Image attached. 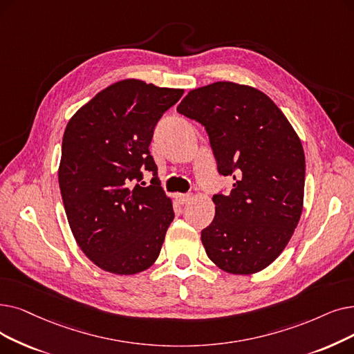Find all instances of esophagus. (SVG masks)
I'll return each mask as SVG.
<instances>
[{"label": "esophagus", "instance_id": "34e87169", "mask_svg": "<svg viewBox=\"0 0 354 354\" xmlns=\"http://www.w3.org/2000/svg\"><path fill=\"white\" fill-rule=\"evenodd\" d=\"M191 198H192L191 194H176V201L179 204H187Z\"/></svg>", "mask_w": 354, "mask_h": 354}]
</instances>
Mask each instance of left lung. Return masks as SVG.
Listing matches in <instances>:
<instances>
[{
	"label": "left lung",
	"mask_w": 354,
	"mask_h": 354,
	"mask_svg": "<svg viewBox=\"0 0 354 354\" xmlns=\"http://www.w3.org/2000/svg\"><path fill=\"white\" fill-rule=\"evenodd\" d=\"M176 110L205 127L218 172L234 180L228 195L212 196L214 220L201 232L207 256L233 274L263 270L301 218L305 155L298 134L278 105L249 85L192 89Z\"/></svg>",
	"instance_id": "1"
}]
</instances>
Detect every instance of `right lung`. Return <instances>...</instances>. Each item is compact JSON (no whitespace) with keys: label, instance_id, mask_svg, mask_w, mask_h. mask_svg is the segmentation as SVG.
I'll use <instances>...</instances> for the list:
<instances>
[{"label":"right lung","instance_id":"1","mask_svg":"<svg viewBox=\"0 0 354 354\" xmlns=\"http://www.w3.org/2000/svg\"><path fill=\"white\" fill-rule=\"evenodd\" d=\"M182 94L122 80L82 105L65 129L57 176L68 223L85 256L105 272L136 274L159 257L175 214L149 146ZM143 170L153 172L149 187L140 183Z\"/></svg>","mask_w":354,"mask_h":354}]
</instances>
